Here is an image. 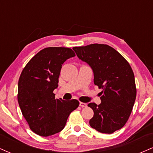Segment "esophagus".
<instances>
[{
    "label": "esophagus",
    "mask_w": 153,
    "mask_h": 153,
    "mask_svg": "<svg viewBox=\"0 0 153 153\" xmlns=\"http://www.w3.org/2000/svg\"><path fill=\"white\" fill-rule=\"evenodd\" d=\"M80 107H86L87 106V104L85 103L80 102Z\"/></svg>",
    "instance_id": "esophagus-1"
}]
</instances>
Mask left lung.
Masks as SVG:
<instances>
[{"label": "left lung", "instance_id": "8db88e82", "mask_svg": "<svg viewBox=\"0 0 153 153\" xmlns=\"http://www.w3.org/2000/svg\"><path fill=\"white\" fill-rule=\"evenodd\" d=\"M80 59L92 68L94 84L102 89L101 103H90L94 112L89 121L92 128L111 134L124 126L129 119L136 99L134 75L130 65L113 47L92 44L73 47Z\"/></svg>", "mask_w": 153, "mask_h": 153}]
</instances>
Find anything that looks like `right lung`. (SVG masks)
<instances>
[{
    "instance_id": "add662e5",
    "label": "right lung",
    "mask_w": 153,
    "mask_h": 153,
    "mask_svg": "<svg viewBox=\"0 0 153 153\" xmlns=\"http://www.w3.org/2000/svg\"><path fill=\"white\" fill-rule=\"evenodd\" d=\"M75 52L68 47H47L26 64L18 83V102L35 134L47 137L64 129L67 119L79 106L76 99H55L62 65Z\"/></svg>"
}]
</instances>
